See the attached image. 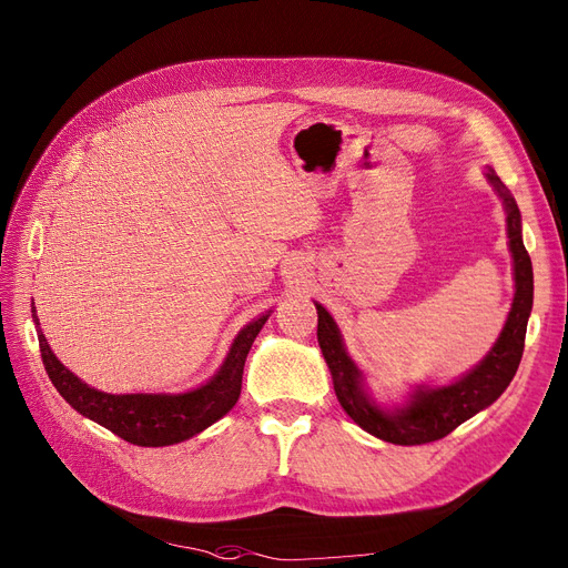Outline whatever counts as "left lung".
<instances>
[{
    "mask_svg": "<svg viewBox=\"0 0 568 568\" xmlns=\"http://www.w3.org/2000/svg\"><path fill=\"white\" fill-rule=\"evenodd\" d=\"M486 180L500 196L507 215V239L514 267V301L500 336L493 343L476 367L464 372L450 384H417L398 405L376 403L367 386L365 372L355 365L343 343L338 324L324 305L317 307V341L324 363L332 372L336 398L346 415L363 432L395 445L432 443L493 405L519 369L524 355L526 324L532 307V265L521 239V213L509 189L497 178L493 168L486 170Z\"/></svg>",
    "mask_w": 568,
    "mask_h": 568,
    "instance_id": "obj_1",
    "label": "left lung"
}]
</instances>
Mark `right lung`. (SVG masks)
Instances as JSON below:
<instances>
[{
    "instance_id": "obj_1",
    "label": "right lung",
    "mask_w": 568,
    "mask_h": 568,
    "mask_svg": "<svg viewBox=\"0 0 568 568\" xmlns=\"http://www.w3.org/2000/svg\"><path fill=\"white\" fill-rule=\"evenodd\" d=\"M270 313L272 311L257 315L234 336L217 372L196 388L184 393H104L84 384L80 376L61 365L42 334L36 303H32V322L38 329L42 363L61 398L82 417L142 448H163V445L189 440L227 415L242 393L246 355Z\"/></svg>"
}]
</instances>
